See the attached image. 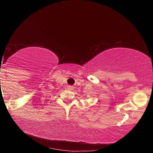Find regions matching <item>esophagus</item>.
<instances>
[{"label":"esophagus","mask_w":153,"mask_h":153,"mask_svg":"<svg viewBox=\"0 0 153 153\" xmlns=\"http://www.w3.org/2000/svg\"><path fill=\"white\" fill-rule=\"evenodd\" d=\"M67 88H68L69 90H74V86H67Z\"/></svg>","instance_id":"esophagus-1"}]
</instances>
